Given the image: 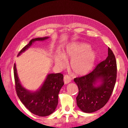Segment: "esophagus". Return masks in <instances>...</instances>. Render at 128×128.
Wrapping results in <instances>:
<instances>
[{"mask_svg":"<svg viewBox=\"0 0 128 128\" xmlns=\"http://www.w3.org/2000/svg\"><path fill=\"white\" fill-rule=\"evenodd\" d=\"M71 78L70 77L67 75H66L65 76H64V83L65 84H67L69 83H70L71 82Z\"/></svg>","mask_w":128,"mask_h":128,"instance_id":"34e87169","label":"esophagus"}]
</instances>
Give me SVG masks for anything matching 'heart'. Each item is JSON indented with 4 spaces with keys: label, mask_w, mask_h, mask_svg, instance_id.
<instances>
[{
    "label": "heart",
    "mask_w": 128,
    "mask_h": 128,
    "mask_svg": "<svg viewBox=\"0 0 128 128\" xmlns=\"http://www.w3.org/2000/svg\"><path fill=\"white\" fill-rule=\"evenodd\" d=\"M70 59V67L73 72L76 75H84L94 67L96 54L87 44L71 43L66 46L62 56H56L54 62L58 66L63 68L66 65L65 60Z\"/></svg>",
    "instance_id": "b5f03b06"
}]
</instances>
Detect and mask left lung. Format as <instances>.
<instances>
[{
    "mask_svg": "<svg viewBox=\"0 0 128 128\" xmlns=\"http://www.w3.org/2000/svg\"><path fill=\"white\" fill-rule=\"evenodd\" d=\"M116 74L115 56L108 48L106 60L99 63L90 73L74 80L78 88L76 102L80 109L90 113L105 105L114 90Z\"/></svg>",
    "mask_w": 128,
    "mask_h": 128,
    "instance_id": "obj_1",
    "label": "left lung"
}]
</instances>
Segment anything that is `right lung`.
<instances>
[{
	"label": "right lung",
	"instance_id": "obj_1",
	"mask_svg": "<svg viewBox=\"0 0 128 128\" xmlns=\"http://www.w3.org/2000/svg\"><path fill=\"white\" fill-rule=\"evenodd\" d=\"M48 38L45 37L32 40L21 50L18 56L28 50L34 42L43 41ZM14 75L18 97L30 112L40 116H46L55 111L58 104V94L64 84V75L62 74H49L40 88L34 92L26 90L22 86L18 76L15 64Z\"/></svg>",
	"mask_w": 128,
	"mask_h": 128
}]
</instances>
